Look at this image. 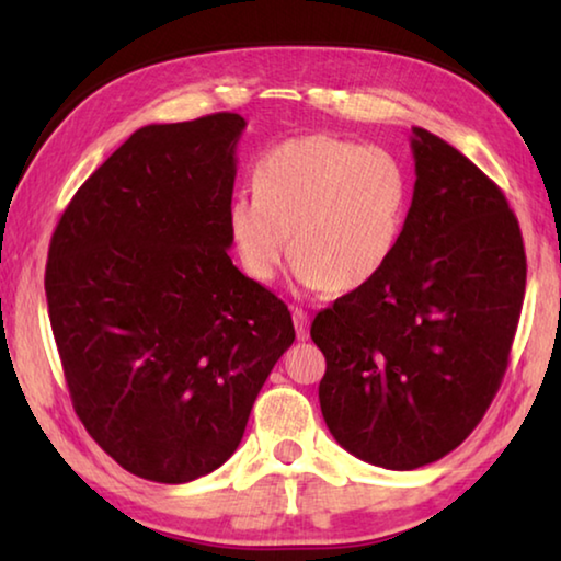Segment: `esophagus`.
I'll list each match as a JSON object with an SVG mask.
<instances>
[{"mask_svg":"<svg viewBox=\"0 0 561 561\" xmlns=\"http://www.w3.org/2000/svg\"><path fill=\"white\" fill-rule=\"evenodd\" d=\"M291 319H294V329H297V339L299 341H307L309 339V317H307V311L299 309V307H294L291 309Z\"/></svg>","mask_w":561,"mask_h":561,"instance_id":"34e87169","label":"esophagus"}]
</instances>
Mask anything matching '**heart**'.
Segmentation results:
<instances>
[{
	"mask_svg": "<svg viewBox=\"0 0 561 561\" xmlns=\"http://www.w3.org/2000/svg\"><path fill=\"white\" fill-rule=\"evenodd\" d=\"M411 197V173L391 150L317 133L260 158L254 195L232 197L227 227L252 279L277 277L291 232L301 287L354 291L393 257Z\"/></svg>",
	"mask_w": 561,
	"mask_h": 561,
	"instance_id": "1",
	"label": "heart"
}]
</instances>
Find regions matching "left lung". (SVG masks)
<instances>
[{
    "label": "left lung",
    "mask_w": 561,
    "mask_h": 561,
    "mask_svg": "<svg viewBox=\"0 0 561 561\" xmlns=\"http://www.w3.org/2000/svg\"><path fill=\"white\" fill-rule=\"evenodd\" d=\"M415 185L393 257L319 311V403L341 448L415 470L458 448L507 368L527 257L502 190L458 148L413 128Z\"/></svg>",
    "instance_id": "obj_1"
}]
</instances>
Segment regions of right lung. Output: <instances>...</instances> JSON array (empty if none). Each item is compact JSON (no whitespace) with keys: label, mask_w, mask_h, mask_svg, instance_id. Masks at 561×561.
<instances>
[{"label":"right lung","mask_w":561,"mask_h":561,"mask_svg":"<svg viewBox=\"0 0 561 561\" xmlns=\"http://www.w3.org/2000/svg\"><path fill=\"white\" fill-rule=\"evenodd\" d=\"M244 126L213 113L138 128L49 244L44 289L76 415L121 468L165 485L230 458L294 341L287 304L227 254Z\"/></svg>","instance_id":"add662e5"}]
</instances>
